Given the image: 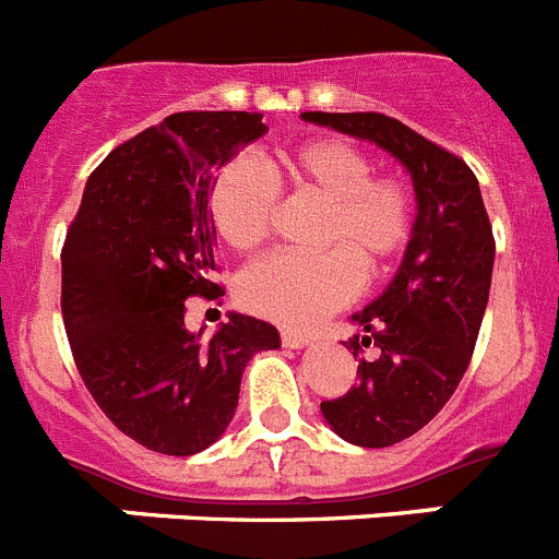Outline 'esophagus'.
Segmentation results:
<instances>
[{
	"mask_svg": "<svg viewBox=\"0 0 559 559\" xmlns=\"http://www.w3.org/2000/svg\"><path fill=\"white\" fill-rule=\"evenodd\" d=\"M283 344L288 349H302V347H310V344H313V338L305 333H294V330H283Z\"/></svg>",
	"mask_w": 559,
	"mask_h": 559,
	"instance_id": "34e87169",
	"label": "esophagus"
}]
</instances>
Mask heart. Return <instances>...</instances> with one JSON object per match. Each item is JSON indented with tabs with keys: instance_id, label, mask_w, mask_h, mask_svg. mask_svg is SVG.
<instances>
[{
	"instance_id": "obj_1",
	"label": "heart",
	"mask_w": 559,
	"mask_h": 559,
	"mask_svg": "<svg viewBox=\"0 0 559 559\" xmlns=\"http://www.w3.org/2000/svg\"><path fill=\"white\" fill-rule=\"evenodd\" d=\"M276 190L322 201L316 254H271L237 280V299L251 313L285 328H313L358 294L360 271L392 269L414 229L412 190L394 176H374L367 151L347 140H310L280 151L263 167L231 162L210 190L215 231L231 251H251L274 224Z\"/></svg>"
}]
</instances>
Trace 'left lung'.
<instances>
[{
    "mask_svg": "<svg viewBox=\"0 0 559 559\" xmlns=\"http://www.w3.org/2000/svg\"><path fill=\"white\" fill-rule=\"evenodd\" d=\"M302 120L392 153L417 195V218L397 274L353 316L367 333L349 338L353 355L369 344L378 355L360 358L358 386L322 403L324 419L341 439L389 448L428 426L467 372L490 299L492 226L471 167L394 117L305 111Z\"/></svg>",
    "mask_w": 559,
    "mask_h": 559,
    "instance_id": "left-lung-1",
    "label": "left lung"
}]
</instances>
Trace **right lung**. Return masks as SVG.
Wrapping results in <instances>:
<instances>
[{
	"label": "right lung",
	"mask_w": 559,
	"mask_h": 559,
	"mask_svg": "<svg viewBox=\"0 0 559 559\" xmlns=\"http://www.w3.org/2000/svg\"><path fill=\"white\" fill-rule=\"evenodd\" d=\"M269 128L263 114L181 111L114 147L86 181L61 251V313L78 372L114 426L147 451L192 456L235 417L251 355L280 333L231 313L210 338L185 302L218 296L210 190Z\"/></svg>",
	"instance_id": "1"
}]
</instances>
